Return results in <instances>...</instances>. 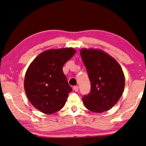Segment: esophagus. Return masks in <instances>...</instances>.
Segmentation results:
<instances>
[{"label": "esophagus", "instance_id": "1", "mask_svg": "<svg viewBox=\"0 0 146 146\" xmlns=\"http://www.w3.org/2000/svg\"><path fill=\"white\" fill-rule=\"evenodd\" d=\"M73 90H75V92H78V86H75L73 87Z\"/></svg>", "mask_w": 146, "mask_h": 146}]
</instances>
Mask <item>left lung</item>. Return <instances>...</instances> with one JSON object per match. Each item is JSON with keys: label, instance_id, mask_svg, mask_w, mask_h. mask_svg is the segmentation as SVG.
<instances>
[{"label": "left lung", "instance_id": "left-lung-1", "mask_svg": "<svg viewBox=\"0 0 146 146\" xmlns=\"http://www.w3.org/2000/svg\"><path fill=\"white\" fill-rule=\"evenodd\" d=\"M80 53L91 82L89 95L82 98L84 106L97 113L110 110L119 100L124 90L121 67L101 49L83 48Z\"/></svg>", "mask_w": 146, "mask_h": 146}]
</instances>
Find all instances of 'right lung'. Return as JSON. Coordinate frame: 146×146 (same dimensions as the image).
<instances>
[{
    "label": "right lung",
    "instance_id": "add662e5",
    "mask_svg": "<svg viewBox=\"0 0 146 146\" xmlns=\"http://www.w3.org/2000/svg\"><path fill=\"white\" fill-rule=\"evenodd\" d=\"M75 52L72 47L48 49L30 64L25 76V91L31 103L40 112L51 114L63 108L72 88L62 68Z\"/></svg>",
    "mask_w": 146,
    "mask_h": 146
}]
</instances>
